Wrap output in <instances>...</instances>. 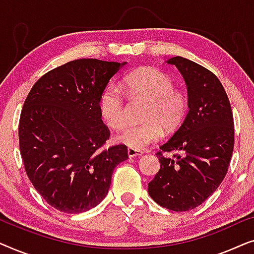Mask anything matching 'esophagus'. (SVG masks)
I'll return each mask as SVG.
<instances>
[{
    "instance_id": "esophagus-1",
    "label": "esophagus",
    "mask_w": 254,
    "mask_h": 254,
    "mask_svg": "<svg viewBox=\"0 0 254 254\" xmlns=\"http://www.w3.org/2000/svg\"><path fill=\"white\" fill-rule=\"evenodd\" d=\"M127 154L129 157H136V156H142L143 151L138 150V149H133V148H128L127 149Z\"/></svg>"
}]
</instances>
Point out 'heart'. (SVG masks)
<instances>
[{
  "mask_svg": "<svg viewBox=\"0 0 254 254\" xmlns=\"http://www.w3.org/2000/svg\"><path fill=\"white\" fill-rule=\"evenodd\" d=\"M171 76L157 68L144 67L126 75L121 86L135 98L147 100L142 121L127 126L116 140L133 149H143L157 141L166 131H173L182 125L189 110V98L183 90L175 88ZM99 112L107 126L120 129L127 123V105L124 91L111 83L99 98Z\"/></svg>",
  "mask_w": 254,
  "mask_h": 254,
  "instance_id": "obj_1",
  "label": "heart"
}]
</instances>
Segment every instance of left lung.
Instances as JSON below:
<instances>
[{"instance_id": "8db88e82", "label": "left lung", "mask_w": 254, "mask_h": 254, "mask_svg": "<svg viewBox=\"0 0 254 254\" xmlns=\"http://www.w3.org/2000/svg\"><path fill=\"white\" fill-rule=\"evenodd\" d=\"M182 72L189 93V113L156 152L159 171L148 184L155 202L173 211H187L204 202L228 172L235 144L234 116L216 75L182 57L168 61ZM173 152L172 158L164 155Z\"/></svg>"}]
</instances>
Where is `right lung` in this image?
Segmentation results:
<instances>
[{
	"instance_id": "obj_1",
	"label": "right lung",
	"mask_w": 254,
	"mask_h": 254,
	"mask_svg": "<svg viewBox=\"0 0 254 254\" xmlns=\"http://www.w3.org/2000/svg\"><path fill=\"white\" fill-rule=\"evenodd\" d=\"M126 64L78 59L41 76L19 118L26 175L45 201L69 214L96 207L106 196L113 170L128 158L125 144L103 148L110 129L99 112L107 83Z\"/></svg>"
}]
</instances>
